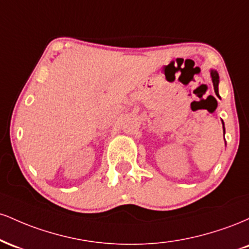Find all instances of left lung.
Masks as SVG:
<instances>
[{
	"label": "left lung",
	"instance_id": "1",
	"mask_svg": "<svg viewBox=\"0 0 249 249\" xmlns=\"http://www.w3.org/2000/svg\"><path fill=\"white\" fill-rule=\"evenodd\" d=\"M211 77H212V82H213L214 91H215V95L219 97V73H218V71L214 70V69H211ZM222 127H224V137H225L224 122H222Z\"/></svg>",
	"mask_w": 249,
	"mask_h": 249
}]
</instances>
